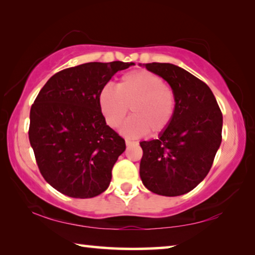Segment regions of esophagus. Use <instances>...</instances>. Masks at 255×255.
Here are the masks:
<instances>
[{"instance_id":"1","label":"esophagus","mask_w":255,"mask_h":255,"mask_svg":"<svg viewBox=\"0 0 255 255\" xmlns=\"http://www.w3.org/2000/svg\"><path fill=\"white\" fill-rule=\"evenodd\" d=\"M125 141H126V145H127V146H128V145H131V144H136V141L130 140V139H126Z\"/></svg>"}]
</instances>
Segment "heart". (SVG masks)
<instances>
[{
    "label": "heart",
    "instance_id": "obj_1",
    "mask_svg": "<svg viewBox=\"0 0 255 255\" xmlns=\"http://www.w3.org/2000/svg\"><path fill=\"white\" fill-rule=\"evenodd\" d=\"M99 106L111 128L122 125L130 107L132 117L125 124L123 132L139 137L147 131L158 135L169 128L175 115L176 98L161 76L138 70L120 77L116 90L106 85L99 94Z\"/></svg>",
    "mask_w": 255,
    "mask_h": 255
}]
</instances>
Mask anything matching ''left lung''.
<instances>
[{"label": "left lung", "mask_w": 255, "mask_h": 255, "mask_svg": "<svg viewBox=\"0 0 255 255\" xmlns=\"http://www.w3.org/2000/svg\"><path fill=\"white\" fill-rule=\"evenodd\" d=\"M144 66L170 84L176 109L169 128L157 139L139 143L140 179L156 195H184L206 178L213 165L222 143V111L209 86L191 73L169 63Z\"/></svg>", "instance_id": "left-lung-1"}]
</instances>
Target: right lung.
Returning <instances> with one entry per match:
<instances>
[{"instance_id": "obj_1", "label": "right lung", "mask_w": 255, "mask_h": 255, "mask_svg": "<svg viewBox=\"0 0 255 255\" xmlns=\"http://www.w3.org/2000/svg\"><path fill=\"white\" fill-rule=\"evenodd\" d=\"M133 63H86L56 73L30 110L29 140L44 179L63 195L93 198L106 191L126 149L106 124L99 94L118 71Z\"/></svg>"}]
</instances>
